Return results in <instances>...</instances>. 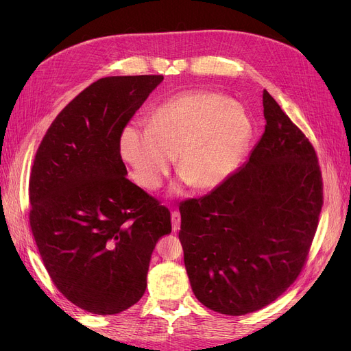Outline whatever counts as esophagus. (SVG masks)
Instances as JSON below:
<instances>
[{
    "label": "esophagus",
    "mask_w": 351,
    "mask_h": 351,
    "mask_svg": "<svg viewBox=\"0 0 351 351\" xmlns=\"http://www.w3.org/2000/svg\"><path fill=\"white\" fill-rule=\"evenodd\" d=\"M171 217H172V229L173 232H176L180 228V213L178 210H173L171 213Z\"/></svg>",
    "instance_id": "obj_1"
}]
</instances>
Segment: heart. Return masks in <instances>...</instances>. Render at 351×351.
<instances>
[{
	"mask_svg": "<svg viewBox=\"0 0 351 351\" xmlns=\"http://www.w3.org/2000/svg\"><path fill=\"white\" fill-rule=\"evenodd\" d=\"M252 136L253 122L242 105L216 92L189 90L162 102L147 126H125L119 151L147 191L162 186L173 156L183 183L213 191L234 172Z\"/></svg>",
	"mask_w": 351,
	"mask_h": 351,
	"instance_id": "heart-1",
	"label": "heart"
}]
</instances>
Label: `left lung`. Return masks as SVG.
Instances as JSON below:
<instances>
[{"mask_svg": "<svg viewBox=\"0 0 351 351\" xmlns=\"http://www.w3.org/2000/svg\"><path fill=\"white\" fill-rule=\"evenodd\" d=\"M265 134L223 185L179 205V239L196 299L242 316L278 299L304 266L323 205L317 156L263 90Z\"/></svg>", "mask_w": 351, "mask_h": 351, "instance_id": "8db88e82", "label": "left lung"}]
</instances>
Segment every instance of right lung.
<instances>
[{
  "instance_id": "obj_1",
  "label": "right lung",
  "mask_w": 351,
  "mask_h": 351,
  "mask_svg": "<svg viewBox=\"0 0 351 351\" xmlns=\"http://www.w3.org/2000/svg\"><path fill=\"white\" fill-rule=\"evenodd\" d=\"M162 75L106 77L55 118L29 178V225L53 285L108 316L134 306L171 212L126 178L119 139Z\"/></svg>"
}]
</instances>
